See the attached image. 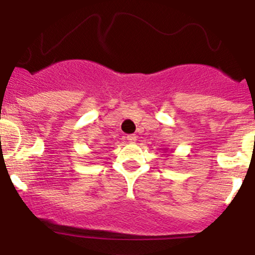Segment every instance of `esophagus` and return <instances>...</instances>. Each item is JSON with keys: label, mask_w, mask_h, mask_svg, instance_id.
Returning <instances> with one entry per match:
<instances>
[{"label": "esophagus", "mask_w": 255, "mask_h": 255, "mask_svg": "<svg viewBox=\"0 0 255 255\" xmlns=\"http://www.w3.org/2000/svg\"><path fill=\"white\" fill-rule=\"evenodd\" d=\"M126 139H128V141L129 142L136 141V136H135V135H128V136H126Z\"/></svg>", "instance_id": "34e87169"}]
</instances>
